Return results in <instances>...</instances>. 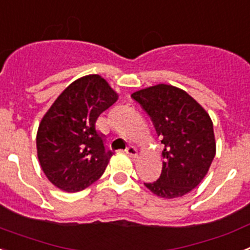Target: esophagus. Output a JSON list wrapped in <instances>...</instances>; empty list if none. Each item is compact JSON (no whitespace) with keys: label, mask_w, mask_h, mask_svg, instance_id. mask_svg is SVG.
Instances as JSON below:
<instances>
[{"label":"esophagus","mask_w":250,"mask_h":250,"mask_svg":"<svg viewBox=\"0 0 250 250\" xmlns=\"http://www.w3.org/2000/svg\"><path fill=\"white\" fill-rule=\"evenodd\" d=\"M125 151H126L127 155L132 159H135L136 156H138V150H136L134 146H129L126 150H125Z\"/></svg>","instance_id":"34e87169"}]
</instances>
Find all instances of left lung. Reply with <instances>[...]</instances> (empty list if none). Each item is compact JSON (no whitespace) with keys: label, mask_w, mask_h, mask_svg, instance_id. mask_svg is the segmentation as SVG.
Returning <instances> with one entry per match:
<instances>
[{"label":"left lung","mask_w":250,"mask_h":250,"mask_svg":"<svg viewBox=\"0 0 250 250\" xmlns=\"http://www.w3.org/2000/svg\"><path fill=\"white\" fill-rule=\"evenodd\" d=\"M131 98L149 115L165 146L160 178L145 187L165 199L185 195L200 184L215 156L210 116L187 91L173 85L150 86Z\"/></svg>","instance_id":"obj_1"}]
</instances>
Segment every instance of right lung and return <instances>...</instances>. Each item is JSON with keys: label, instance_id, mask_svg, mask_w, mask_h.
<instances>
[{"label": "right lung", "instance_id": "right-lung-1", "mask_svg": "<svg viewBox=\"0 0 250 250\" xmlns=\"http://www.w3.org/2000/svg\"><path fill=\"white\" fill-rule=\"evenodd\" d=\"M119 94L100 75H86L59 95L43 115L36 135L37 158L46 178L66 193L95 183L109 164L95 124Z\"/></svg>", "mask_w": 250, "mask_h": 250}]
</instances>
